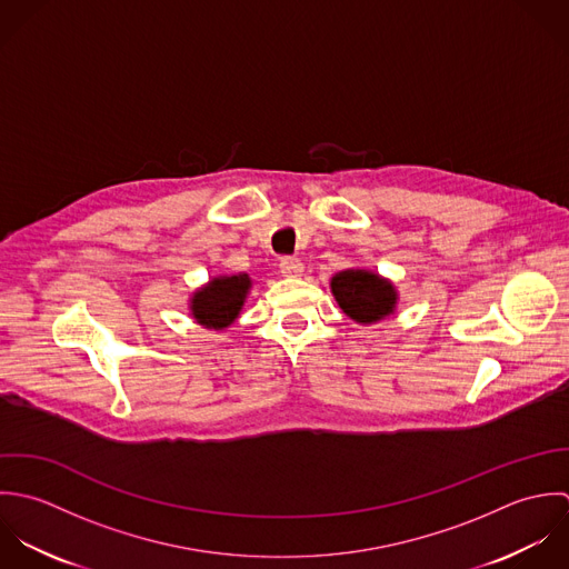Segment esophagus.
I'll list each match as a JSON object with an SVG mask.
<instances>
[{
  "mask_svg": "<svg viewBox=\"0 0 569 569\" xmlns=\"http://www.w3.org/2000/svg\"><path fill=\"white\" fill-rule=\"evenodd\" d=\"M283 277H301L303 274V261L297 257H283L279 263Z\"/></svg>",
  "mask_w": 569,
  "mask_h": 569,
  "instance_id": "esophagus-1",
  "label": "esophagus"
}]
</instances>
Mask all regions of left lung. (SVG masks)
<instances>
[{
    "label": "left lung",
    "mask_w": 569,
    "mask_h": 569,
    "mask_svg": "<svg viewBox=\"0 0 569 569\" xmlns=\"http://www.w3.org/2000/svg\"><path fill=\"white\" fill-rule=\"evenodd\" d=\"M330 286L342 312L362 326L393 315L398 303L393 283L369 270H342Z\"/></svg>",
    "instance_id": "obj_1"
}]
</instances>
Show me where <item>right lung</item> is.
Wrapping results in <instances>:
<instances>
[{
    "mask_svg": "<svg viewBox=\"0 0 569 569\" xmlns=\"http://www.w3.org/2000/svg\"><path fill=\"white\" fill-rule=\"evenodd\" d=\"M252 281L248 274L216 277L191 297L193 319L209 330H224L241 312Z\"/></svg>",
    "mask_w": 569,
    "mask_h": 569,
    "instance_id": "1",
    "label": "right lung"
}]
</instances>
